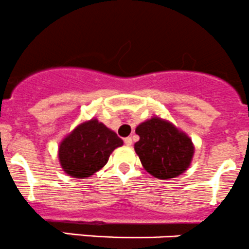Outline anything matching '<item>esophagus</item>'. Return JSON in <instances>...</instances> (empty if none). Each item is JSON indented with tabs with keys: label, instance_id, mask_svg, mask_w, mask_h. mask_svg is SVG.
<instances>
[{
	"label": "esophagus",
	"instance_id": "34e87169",
	"mask_svg": "<svg viewBox=\"0 0 249 249\" xmlns=\"http://www.w3.org/2000/svg\"><path fill=\"white\" fill-rule=\"evenodd\" d=\"M124 143L125 144H126V146H131V144H132V139H131V137H125V139H124Z\"/></svg>",
	"mask_w": 249,
	"mask_h": 249
}]
</instances>
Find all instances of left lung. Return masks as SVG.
<instances>
[{
    "label": "left lung",
    "instance_id": "left-lung-1",
    "mask_svg": "<svg viewBox=\"0 0 249 249\" xmlns=\"http://www.w3.org/2000/svg\"><path fill=\"white\" fill-rule=\"evenodd\" d=\"M140 136L135 152L143 168L154 178L168 180L187 170L194 157L191 139L173 124L152 118L136 127Z\"/></svg>",
    "mask_w": 249,
    "mask_h": 249
}]
</instances>
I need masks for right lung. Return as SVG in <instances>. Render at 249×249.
Masks as SVG:
<instances>
[{
	"label": "right lung",
	"instance_id": "add662e5",
	"mask_svg": "<svg viewBox=\"0 0 249 249\" xmlns=\"http://www.w3.org/2000/svg\"><path fill=\"white\" fill-rule=\"evenodd\" d=\"M123 144V140L97 119L76 126L60 142V165L68 175L86 178L107 164L110 153Z\"/></svg>",
	"mask_w": 249,
	"mask_h": 249
}]
</instances>
